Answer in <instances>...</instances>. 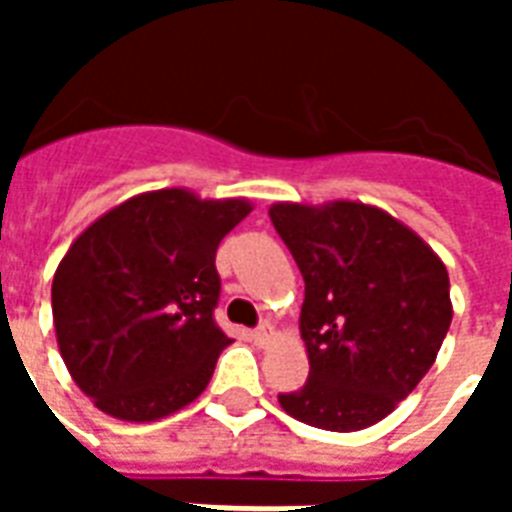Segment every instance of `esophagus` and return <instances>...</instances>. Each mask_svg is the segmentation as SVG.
Wrapping results in <instances>:
<instances>
[{
	"instance_id": "34e87169",
	"label": "esophagus",
	"mask_w": 512,
	"mask_h": 512,
	"mask_svg": "<svg viewBox=\"0 0 512 512\" xmlns=\"http://www.w3.org/2000/svg\"><path fill=\"white\" fill-rule=\"evenodd\" d=\"M252 340H255V345H260V348L268 345L274 340V326H271V323H260L255 332H252Z\"/></svg>"
}]
</instances>
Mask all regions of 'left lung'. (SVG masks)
Here are the masks:
<instances>
[{
  "mask_svg": "<svg viewBox=\"0 0 512 512\" xmlns=\"http://www.w3.org/2000/svg\"><path fill=\"white\" fill-rule=\"evenodd\" d=\"M268 216L304 277L310 378L279 395L290 417L351 433L414 392L452 321L441 257L395 216L354 200L274 202Z\"/></svg>",
  "mask_w": 512,
  "mask_h": 512,
  "instance_id": "left-lung-1",
  "label": "left lung"
}]
</instances>
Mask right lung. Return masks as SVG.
<instances>
[{"mask_svg": "<svg viewBox=\"0 0 512 512\" xmlns=\"http://www.w3.org/2000/svg\"><path fill=\"white\" fill-rule=\"evenodd\" d=\"M252 213L244 197L136 194L98 216L51 282L62 362L95 408L156 422L202 395L230 337L213 321L216 249Z\"/></svg>", "mask_w": 512, "mask_h": 512, "instance_id": "add662e5", "label": "right lung"}]
</instances>
